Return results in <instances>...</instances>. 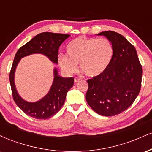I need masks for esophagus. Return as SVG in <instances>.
<instances>
[{"label":"esophagus","instance_id":"34e87169","mask_svg":"<svg viewBox=\"0 0 152 152\" xmlns=\"http://www.w3.org/2000/svg\"><path fill=\"white\" fill-rule=\"evenodd\" d=\"M79 81H81V78H74L75 83H77V82H78Z\"/></svg>","mask_w":152,"mask_h":152}]
</instances>
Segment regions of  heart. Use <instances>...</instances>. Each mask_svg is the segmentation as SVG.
I'll return each mask as SVG.
<instances>
[{"mask_svg": "<svg viewBox=\"0 0 152 152\" xmlns=\"http://www.w3.org/2000/svg\"><path fill=\"white\" fill-rule=\"evenodd\" d=\"M67 55L59 56L58 64L67 74L77 71V64L86 76L96 77L107 69L114 56V46L106 38L78 37L66 46Z\"/></svg>", "mask_w": 152, "mask_h": 152, "instance_id": "obj_1", "label": "heart"}]
</instances>
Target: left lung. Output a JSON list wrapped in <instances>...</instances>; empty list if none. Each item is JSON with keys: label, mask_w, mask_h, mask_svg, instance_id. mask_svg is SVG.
Masks as SVG:
<instances>
[{"label": "left lung", "mask_w": 152, "mask_h": 152, "mask_svg": "<svg viewBox=\"0 0 152 152\" xmlns=\"http://www.w3.org/2000/svg\"><path fill=\"white\" fill-rule=\"evenodd\" d=\"M114 46V56L107 69L98 76L87 80L86 99L90 107L104 116L119 114L133 104L142 86V67L137 50L118 33L106 31Z\"/></svg>", "instance_id": "1"}]
</instances>
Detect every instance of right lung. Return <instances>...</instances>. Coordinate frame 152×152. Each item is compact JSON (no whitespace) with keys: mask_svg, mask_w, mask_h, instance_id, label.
<instances>
[{"mask_svg":"<svg viewBox=\"0 0 152 152\" xmlns=\"http://www.w3.org/2000/svg\"><path fill=\"white\" fill-rule=\"evenodd\" d=\"M70 35L69 34L41 33L20 47L15 53L9 75L12 95L16 105L25 114L31 117L37 119H47L56 114L64 105L66 94L74 85V79L73 77H61L58 76V72L55 69L53 82L49 92L38 102L30 103L20 98L15 89L14 83L15 68L20 58L33 53L44 54L52 62L57 64L59 46Z\"/></svg>","mask_w":152,"mask_h":152,"instance_id":"1","label":"right lung"}]
</instances>
